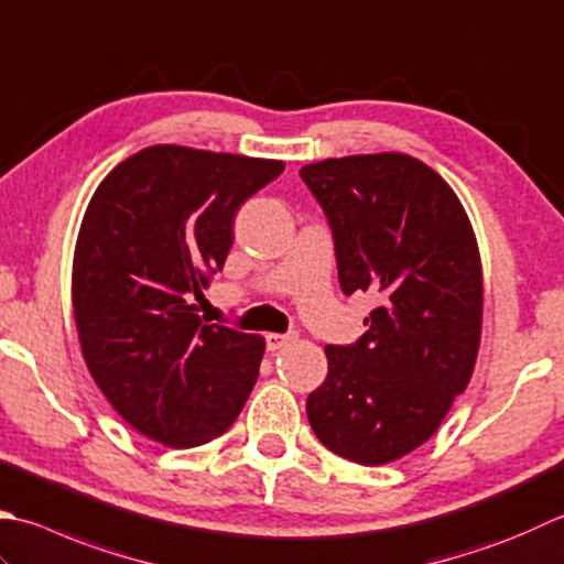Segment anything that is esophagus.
<instances>
[{
	"label": "esophagus",
	"mask_w": 564,
	"mask_h": 564,
	"mask_svg": "<svg viewBox=\"0 0 564 564\" xmlns=\"http://www.w3.org/2000/svg\"><path fill=\"white\" fill-rule=\"evenodd\" d=\"M289 341H293V335H279V333H269L267 335V349L275 351V349H283Z\"/></svg>",
	"instance_id": "esophagus-1"
}]
</instances>
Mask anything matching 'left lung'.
Here are the masks:
<instances>
[{
    "label": "left lung",
    "instance_id": "left-lung-1",
    "mask_svg": "<svg viewBox=\"0 0 564 564\" xmlns=\"http://www.w3.org/2000/svg\"><path fill=\"white\" fill-rule=\"evenodd\" d=\"M325 207L345 295L379 307L351 347H325L327 379L307 421L335 455L379 467L411 455L465 393L481 341L484 275L457 193L408 153L303 165Z\"/></svg>",
    "mask_w": 564,
    "mask_h": 564
}]
</instances>
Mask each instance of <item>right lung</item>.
I'll use <instances>...</instances> for the list:
<instances>
[{
  "mask_svg": "<svg viewBox=\"0 0 564 564\" xmlns=\"http://www.w3.org/2000/svg\"><path fill=\"white\" fill-rule=\"evenodd\" d=\"M283 161L156 143L97 185L73 253V315L87 369L124 421L165 447L205 445L237 421L261 335L197 315L231 247L239 205Z\"/></svg>",
  "mask_w": 564,
  "mask_h": 564,
  "instance_id": "obj_1",
  "label": "right lung"
}]
</instances>
